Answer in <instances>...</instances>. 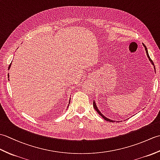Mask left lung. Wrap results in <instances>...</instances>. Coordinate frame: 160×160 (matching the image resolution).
Returning a JSON list of instances; mask_svg holds the SVG:
<instances>
[{"label": "left lung", "mask_w": 160, "mask_h": 160, "mask_svg": "<svg viewBox=\"0 0 160 160\" xmlns=\"http://www.w3.org/2000/svg\"><path fill=\"white\" fill-rule=\"evenodd\" d=\"M143 45H144V48H145V50H146V53H147V56H148V59L149 60H150V61H151V62H152V64H153V65H154V64H153V62H152V60L151 59V58H150V56H149V55H148V50H147V47H146V46H145V45H144V44H143ZM93 107H94V108H95V109H96V111L98 112V113H99L100 115H101V116L104 119V120H107V121H108V122H113L114 121H113V120H109V119H108V118H107L106 117H104V115H102V114L101 113V112L99 111V110H98V107H97V106H96V103H95V102H93Z\"/></svg>", "instance_id": "8db88e82"}]
</instances>
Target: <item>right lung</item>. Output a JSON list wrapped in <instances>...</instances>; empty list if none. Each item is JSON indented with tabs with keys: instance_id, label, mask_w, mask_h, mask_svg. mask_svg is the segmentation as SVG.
Wrapping results in <instances>:
<instances>
[{
	"instance_id": "add662e5",
	"label": "right lung",
	"mask_w": 160,
	"mask_h": 160,
	"mask_svg": "<svg viewBox=\"0 0 160 160\" xmlns=\"http://www.w3.org/2000/svg\"><path fill=\"white\" fill-rule=\"evenodd\" d=\"M11 64H12V63H11ZM11 64H9V67H11ZM8 78H9V75H8Z\"/></svg>"
}]
</instances>
